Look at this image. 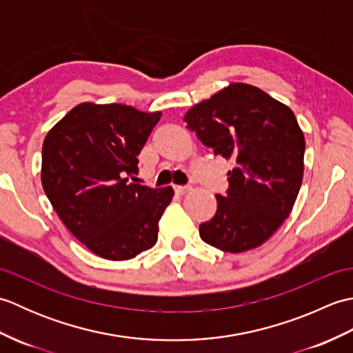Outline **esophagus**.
I'll return each mask as SVG.
<instances>
[{
    "instance_id": "obj_1",
    "label": "esophagus",
    "mask_w": 353,
    "mask_h": 353,
    "mask_svg": "<svg viewBox=\"0 0 353 353\" xmlns=\"http://www.w3.org/2000/svg\"><path fill=\"white\" fill-rule=\"evenodd\" d=\"M174 191L179 194V196H185L186 192H190L191 191V188L190 186H174Z\"/></svg>"
}]
</instances>
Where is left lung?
<instances>
[{"label":"left lung","instance_id":"left-lung-1","mask_svg":"<svg viewBox=\"0 0 353 353\" xmlns=\"http://www.w3.org/2000/svg\"><path fill=\"white\" fill-rule=\"evenodd\" d=\"M183 121L215 154L235 161L200 238L230 253L265 243L290 215L303 179L305 138L292 110L256 86L232 83Z\"/></svg>","mask_w":353,"mask_h":353}]
</instances>
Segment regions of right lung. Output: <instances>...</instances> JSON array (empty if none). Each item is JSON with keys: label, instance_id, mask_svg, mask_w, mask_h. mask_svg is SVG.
Segmentation results:
<instances>
[{"label": "right lung", "instance_id": "1", "mask_svg": "<svg viewBox=\"0 0 353 353\" xmlns=\"http://www.w3.org/2000/svg\"><path fill=\"white\" fill-rule=\"evenodd\" d=\"M161 112L81 103L45 137L42 186L59 219L92 253L132 259L156 244L171 186L129 183Z\"/></svg>", "mask_w": 353, "mask_h": 353}]
</instances>
